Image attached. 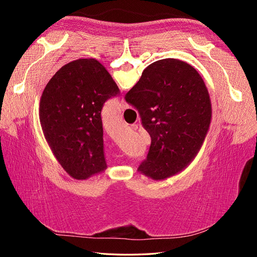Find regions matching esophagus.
<instances>
[{
  "mask_svg": "<svg viewBox=\"0 0 257 257\" xmlns=\"http://www.w3.org/2000/svg\"><path fill=\"white\" fill-rule=\"evenodd\" d=\"M120 108H121V109H125V108H127V104H126V102H125V100H124L123 98L121 99V103H120Z\"/></svg>",
  "mask_w": 257,
  "mask_h": 257,
  "instance_id": "esophagus-1",
  "label": "esophagus"
}]
</instances>
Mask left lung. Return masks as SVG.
Instances as JSON below:
<instances>
[{
	"label": "left lung",
	"instance_id": "1",
	"mask_svg": "<svg viewBox=\"0 0 257 257\" xmlns=\"http://www.w3.org/2000/svg\"><path fill=\"white\" fill-rule=\"evenodd\" d=\"M118 85L98 61L79 59L62 66L40 102L46 141L65 172L78 180L107 168L100 112Z\"/></svg>",
	"mask_w": 257,
	"mask_h": 257
}]
</instances>
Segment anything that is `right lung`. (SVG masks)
<instances>
[{"mask_svg": "<svg viewBox=\"0 0 257 257\" xmlns=\"http://www.w3.org/2000/svg\"><path fill=\"white\" fill-rule=\"evenodd\" d=\"M124 98L151 137L138 172L154 180L180 173L199 151L211 121V102L198 72L180 60L157 61Z\"/></svg>", "mask_w": 257, "mask_h": 257, "instance_id": "right-lung-1", "label": "right lung"}]
</instances>
